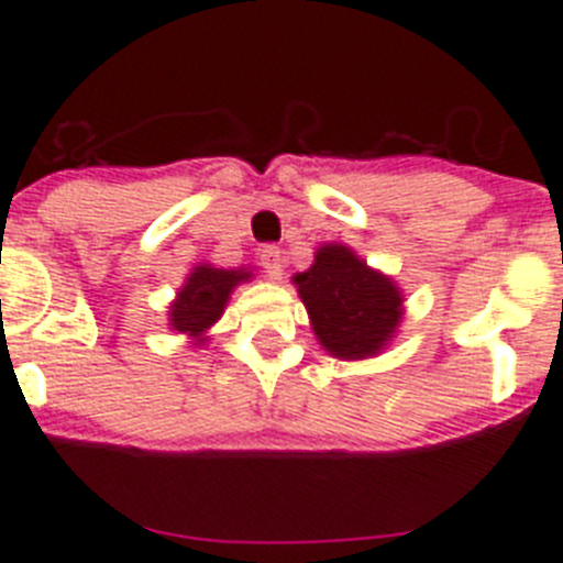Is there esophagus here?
Masks as SVG:
<instances>
[{
    "instance_id": "obj_1",
    "label": "esophagus",
    "mask_w": 563,
    "mask_h": 563,
    "mask_svg": "<svg viewBox=\"0 0 563 563\" xmlns=\"http://www.w3.org/2000/svg\"><path fill=\"white\" fill-rule=\"evenodd\" d=\"M262 267H265V273L271 278H282V273H285V256H282V251H278L276 245H267L262 247Z\"/></svg>"
}]
</instances>
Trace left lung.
<instances>
[{"label": "left lung", "instance_id": "8db88e82", "mask_svg": "<svg viewBox=\"0 0 563 563\" xmlns=\"http://www.w3.org/2000/svg\"><path fill=\"white\" fill-rule=\"evenodd\" d=\"M292 285L318 343L338 360L383 354L405 318L401 287L343 242H323L316 262L296 273Z\"/></svg>", "mask_w": 563, "mask_h": 563}]
</instances>
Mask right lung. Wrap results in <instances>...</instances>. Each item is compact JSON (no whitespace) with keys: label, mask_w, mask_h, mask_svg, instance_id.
Wrapping results in <instances>:
<instances>
[{"label":"right lung","mask_w":563,"mask_h":563,"mask_svg":"<svg viewBox=\"0 0 563 563\" xmlns=\"http://www.w3.org/2000/svg\"><path fill=\"white\" fill-rule=\"evenodd\" d=\"M247 278H254L247 267L225 271L209 262L195 265L167 307V327L184 334L192 345H203L209 340V329L223 318L231 292Z\"/></svg>","instance_id":"add662e5"}]
</instances>
